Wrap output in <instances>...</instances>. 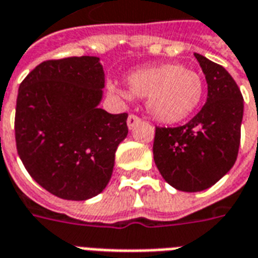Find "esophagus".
Segmentation results:
<instances>
[{
  "label": "esophagus",
  "instance_id": "esophagus-1",
  "mask_svg": "<svg viewBox=\"0 0 258 258\" xmlns=\"http://www.w3.org/2000/svg\"><path fill=\"white\" fill-rule=\"evenodd\" d=\"M141 121V119H139L138 116H135V114H130L128 119H127V125H128L130 130H133L137 125V124Z\"/></svg>",
  "mask_w": 258,
  "mask_h": 258
}]
</instances>
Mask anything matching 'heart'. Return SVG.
I'll return each instance as SVG.
<instances>
[{
	"label": "heart",
	"mask_w": 258,
	"mask_h": 258,
	"mask_svg": "<svg viewBox=\"0 0 258 258\" xmlns=\"http://www.w3.org/2000/svg\"><path fill=\"white\" fill-rule=\"evenodd\" d=\"M128 93L135 98H146L149 114L163 124H177L190 117L204 97V82L197 72L180 64H163L135 71L127 78ZM110 91L128 97L110 86Z\"/></svg>",
	"instance_id": "heart-1"
}]
</instances>
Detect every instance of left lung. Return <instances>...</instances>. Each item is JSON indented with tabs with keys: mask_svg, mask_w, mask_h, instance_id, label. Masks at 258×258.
I'll return each mask as SVG.
<instances>
[{
	"mask_svg": "<svg viewBox=\"0 0 258 258\" xmlns=\"http://www.w3.org/2000/svg\"><path fill=\"white\" fill-rule=\"evenodd\" d=\"M208 85L207 102L187 124L154 135V163L176 190H207L234 167L241 142L243 97L226 68L194 53Z\"/></svg>",
	"mask_w": 258,
	"mask_h": 258,
	"instance_id": "obj_1",
	"label": "left lung"
}]
</instances>
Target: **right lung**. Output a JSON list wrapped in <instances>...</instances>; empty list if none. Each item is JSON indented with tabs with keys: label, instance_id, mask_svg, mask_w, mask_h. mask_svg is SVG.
Returning <instances> with one entry per match:
<instances>
[{
	"label": "right lung",
	"instance_id": "right-lung-1",
	"mask_svg": "<svg viewBox=\"0 0 258 258\" xmlns=\"http://www.w3.org/2000/svg\"><path fill=\"white\" fill-rule=\"evenodd\" d=\"M104 87L95 56L43 61L19 87L17 153L32 179L56 197L86 201L109 183L128 114L101 109Z\"/></svg>",
	"mask_w": 258,
	"mask_h": 258
}]
</instances>
